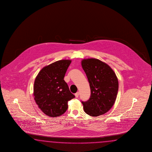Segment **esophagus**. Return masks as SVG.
I'll return each instance as SVG.
<instances>
[{"mask_svg": "<svg viewBox=\"0 0 152 152\" xmlns=\"http://www.w3.org/2000/svg\"><path fill=\"white\" fill-rule=\"evenodd\" d=\"M75 95L76 97H78V96H79V92H76V93L75 94Z\"/></svg>", "mask_w": 152, "mask_h": 152, "instance_id": "esophagus-1", "label": "esophagus"}]
</instances>
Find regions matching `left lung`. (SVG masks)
Instances as JSON below:
<instances>
[{
    "instance_id": "obj_1",
    "label": "left lung",
    "mask_w": 152,
    "mask_h": 152,
    "mask_svg": "<svg viewBox=\"0 0 152 152\" xmlns=\"http://www.w3.org/2000/svg\"><path fill=\"white\" fill-rule=\"evenodd\" d=\"M81 64L91 90L89 99L81 101L84 111L91 116L105 114L114 104L118 92L115 72L109 65L95 58L83 60Z\"/></svg>"
}]
</instances>
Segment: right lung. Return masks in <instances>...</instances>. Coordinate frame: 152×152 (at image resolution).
Wrapping results in <instances>:
<instances>
[{
  "instance_id": "obj_1",
  "label": "right lung",
  "mask_w": 152,
  "mask_h": 152,
  "mask_svg": "<svg viewBox=\"0 0 152 152\" xmlns=\"http://www.w3.org/2000/svg\"><path fill=\"white\" fill-rule=\"evenodd\" d=\"M71 63V60L56 61L43 67L36 78L34 100L47 116L57 117L64 114L68 108L67 102L75 97L64 80Z\"/></svg>"
}]
</instances>
